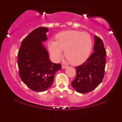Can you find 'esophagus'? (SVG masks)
<instances>
[{
  "instance_id": "34e87169",
  "label": "esophagus",
  "mask_w": 122,
  "mask_h": 122,
  "mask_svg": "<svg viewBox=\"0 0 122 122\" xmlns=\"http://www.w3.org/2000/svg\"><path fill=\"white\" fill-rule=\"evenodd\" d=\"M61 67H62L63 69H65V68H67L68 66H66V65H62V66H61Z\"/></svg>"
}]
</instances>
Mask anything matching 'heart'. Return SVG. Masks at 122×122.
<instances>
[{"mask_svg":"<svg viewBox=\"0 0 122 122\" xmlns=\"http://www.w3.org/2000/svg\"><path fill=\"white\" fill-rule=\"evenodd\" d=\"M56 41L51 40L48 47L53 61H58L65 49L66 60L71 64L78 65L86 61L92 48V40L86 32L66 30L56 36Z\"/></svg>","mask_w":122,"mask_h":122,"instance_id":"obj_1","label":"heart"}]
</instances>
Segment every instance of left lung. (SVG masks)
I'll list each match as a JSON object with an SVG mask.
<instances>
[{
    "mask_svg": "<svg viewBox=\"0 0 122 122\" xmlns=\"http://www.w3.org/2000/svg\"><path fill=\"white\" fill-rule=\"evenodd\" d=\"M93 52L87 60L76 66V76L71 86L78 93H87L97 87L102 81L105 73L107 53L101 38L94 36Z\"/></svg>",
    "mask_w": 122,
    "mask_h": 122,
    "instance_id": "left-lung-1",
    "label": "left lung"
}]
</instances>
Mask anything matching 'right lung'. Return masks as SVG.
<instances>
[{
    "label": "right lung",
    "instance_id": "right-lung-1",
    "mask_svg": "<svg viewBox=\"0 0 122 122\" xmlns=\"http://www.w3.org/2000/svg\"><path fill=\"white\" fill-rule=\"evenodd\" d=\"M47 28L39 27L21 41L18 54L19 74L23 83L33 91H46L52 86L55 73L61 68L51 62L41 41L47 40Z\"/></svg>",
    "mask_w": 122,
    "mask_h": 122
}]
</instances>
